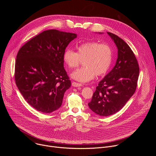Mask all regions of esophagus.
Returning a JSON list of instances; mask_svg holds the SVG:
<instances>
[{
  "label": "esophagus",
  "instance_id": "34e87169",
  "mask_svg": "<svg viewBox=\"0 0 156 156\" xmlns=\"http://www.w3.org/2000/svg\"><path fill=\"white\" fill-rule=\"evenodd\" d=\"M72 84L73 87H81V86H82V84L81 83H78L75 82V81H73Z\"/></svg>",
  "mask_w": 156,
  "mask_h": 156
}]
</instances>
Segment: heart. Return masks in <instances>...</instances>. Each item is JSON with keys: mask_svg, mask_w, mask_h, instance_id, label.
<instances>
[{"mask_svg": "<svg viewBox=\"0 0 156 156\" xmlns=\"http://www.w3.org/2000/svg\"><path fill=\"white\" fill-rule=\"evenodd\" d=\"M112 51L107 44L98 42H87L77 47L76 52L67 48L63 54V60L69 69L77 68L83 61L84 67L80 69L71 76L74 80L86 83L92 80L95 75H104L112 62Z\"/></svg>", "mask_w": 156, "mask_h": 156, "instance_id": "b5f03b06", "label": "heart"}]
</instances>
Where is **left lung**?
Instances as JSON below:
<instances>
[{
  "label": "left lung",
  "mask_w": 156,
  "mask_h": 156,
  "mask_svg": "<svg viewBox=\"0 0 156 156\" xmlns=\"http://www.w3.org/2000/svg\"><path fill=\"white\" fill-rule=\"evenodd\" d=\"M118 49L115 65L98 84L88 106L98 115L107 117L120 110L135 93L140 68L128 44L117 35L107 32Z\"/></svg>",
  "instance_id": "left-lung-1"
}]
</instances>
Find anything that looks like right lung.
<instances>
[{
  "mask_svg": "<svg viewBox=\"0 0 156 156\" xmlns=\"http://www.w3.org/2000/svg\"><path fill=\"white\" fill-rule=\"evenodd\" d=\"M77 34L44 31L22 46L16 55V84L25 101L43 113L59 108L71 81L63 66V54Z\"/></svg>",
  "mask_w": 156,
  "mask_h": 156,
  "instance_id": "obj_1",
  "label": "right lung"
}]
</instances>
